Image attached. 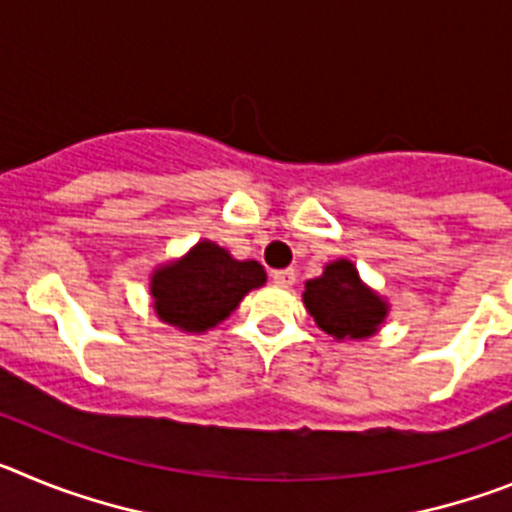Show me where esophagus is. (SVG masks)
I'll use <instances>...</instances> for the list:
<instances>
[{
	"mask_svg": "<svg viewBox=\"0 0 512 512\" xmlns=\"http://www.w3.org/2000/svg\"><path fill=\"white\" fill-rule=\"evenodd\" d=\"M295 277V269H277L271 274V279H274L277 287H292V284H295Z\"/></svg>",
	"mask_w": 512,
	"mask_h": 512,
	"instance_id": "obj_1",
	"label": "esophagus"
}]
</instances>
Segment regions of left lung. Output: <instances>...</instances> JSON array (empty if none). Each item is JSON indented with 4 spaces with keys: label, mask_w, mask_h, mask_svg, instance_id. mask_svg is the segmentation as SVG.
Segmentation results:
<instances>
[{
    "label": "left lung",
    "mask_w": 512,
    "mask_h": 512,
    "mask_svg": "<svg viewBox=\"0 0 512 512\" xmlns=\"http://www.w3.org/2000/svg\"><path fill=\"white\" fill-rule=\"evenodd\" d=\"M302 302L315 325L336 341L377 336L390 315V302L359 277V269L348 259L330 261L320 277L307 279Z\"/></svg>",
    "instance_id": "1"
}]
</instances>
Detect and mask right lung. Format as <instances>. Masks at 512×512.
Listing matches in <instances>:
<instances>
[{
    "mask_svg": "<svg viewBox=\"0 0 512 512\" xmlns=\"http://www.w3.org/2000/svg\"><path fill=\"white\" fill-rule=\"evenodd\" d=\"M266 284L259 261L233 259L228 248L202 238L184 256L151 271V305L158 320L182 333H207L230 318L251 289Z\"/></svg>",
    "mask_w": 512,
    "mask_h": 512,
    "instance_id": "right-lung-1",
    "label": "right lung"
}]
</instances>
